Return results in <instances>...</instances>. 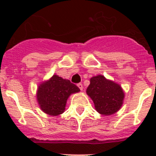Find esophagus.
<instances>
[{"label":"esophagus","instance_id":"obj_1","mask_svg":"<svg viewBox=\"0 0 156 156\" xmlns=\"http://www.w3.org/2000/svg\"><path fill=\"white\" fill-rule=\"evenodd\" d=\"M77 87H78L80 88V90H83V84L82 83H78V84H77Z\"/></svg>","mask_w":156,"mask_h":156}]
</instances>
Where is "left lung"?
I'll use <instances>...</instances> for the list:
<instances>
[{"label":"left lung","mask_w":156,"mask_h":156,"mask_svg":"<svg viewBox=\"0 0 156 156\" xmlns=\"http://www.w3.org/2000/svg\"><path fill=\"white\" fill-rule=\"evenodd\" d=\"M90 82L87 94L94 101L98 112L109 115L120 109L124 98V92L120 85L101 75L91 77Z\"/></svg>","instance_id":"obj_1"}]
</instances>
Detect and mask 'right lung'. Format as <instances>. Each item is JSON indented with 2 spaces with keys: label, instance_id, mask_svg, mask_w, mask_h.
Returning a JSON list of instances; mask_svg holds the SVG:
<instances>
[{
  "label": "right lung",
  "instance_id": "obj_1",
  "mask_svg": "<svg viewBox=\"0 0 156 156\" xmlns=\"http://www.w3.org/2000/svg\"><path fill=\"white\" fill-rule=\"evenodd\" d=\"M80 90L79 87L69 80L53 75L50 80L41 83L38 87L37 102L44 112L55 116L64 112L70 95Z\"/></svg>",
  "mask_w": 156,
  "mask_h": 156
}]
</instances>
